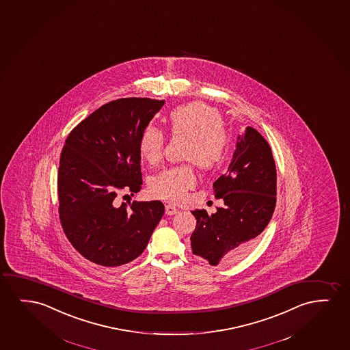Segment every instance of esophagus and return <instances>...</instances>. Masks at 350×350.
<instances>
[{"instance_id": "1", "label": "esophagus", "mask_w": 350, "mask_h": 350, "mask_svg": "<svg viewBox=\"0 0 350 350\" xmlns=\"http://www.w3.org/2000/svg\"><path fill=\"white\" fill-rule=\"evenodd\" d=\"M177 206H173V204H167V206H166V214H167V215H174V214H177Z\"/></svg>"}]
</instances>
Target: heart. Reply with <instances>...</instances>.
Masks as SVG:
<instances>
[{
    "label": "heart",
    "mask_w": 350,
    "mask_h": 350,
    "mask_svg": "<svg viewBox=\"0 0 350 350\" xmlns=\"http://www.w3.org/2000/svg\"><path fill=\"white\" fill-rule=\"evenodd\" d=\"M170 129L173 136L189 141L184 158L195 161L198 167L211 170L225 158L230 147V134L222 124L220 112L204 103H191L177 107L170 113ZM139 152L149 163H158L163 155L165 136L153 125L144 128L139 137ZM196 185V174L191 165L168 168L154 179L152 191L155 196L183 201L187 191Z\"/></svg>",
    "instance_id": "b5f03b06"
}]
</instances>
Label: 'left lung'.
<instances>
[{"mask_svg":"<svg viewBox=\"0 0 350 350\" xmlns=\"http://www.w3.org/2000/svg\"><path fill=\"white\" fill-rule=\"evenodd\" d=\"M225 206L215 214L192 211L191 251L211 265L244 258L268 226L276 206V167L267 139L252 126L238 135L227 172L213 184Z\"/></svg>","mask_w":350,"mask_h":350,"instance_id":"obj_1","label":"left lung"}]
</instances>
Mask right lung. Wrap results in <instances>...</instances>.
Instances as JSON below:
<instances>
[{
    "mask_svg": "<svg viewBox=\"0 0 350 350\" xmlns=\"http://www.w3.org/2000/svg\"><path fill=\"white\" fill-rule=\"evenodd\" d=\"M165 100L110 101L69 134L58 167L59 219L72 246L93 263L120 267L144 252L161 220L163 202L122 203L120 190H141L139 137Z\"/></svg>",
    "mask_w": 350,
    "mask_h": 350,
    "instance_id": "add662e5",
    "label": "right lung"
}]
</instances>
